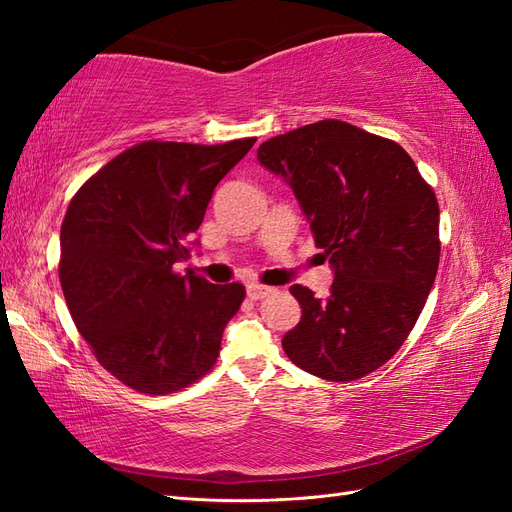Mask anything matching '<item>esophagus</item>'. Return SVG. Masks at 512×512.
Instances as JSON below:
<instances>
[{"label": "esophagus", "mask_w": 512, "mask_h": 512, "mask_svg": "<svg viewBox=\"0 0 512 512\" xmlns=\"http://www.w3.org/2000/svg\"><path fill=\"white\" fill-rule=\"evenodd\" d=\"M273 292H275V288L262 286V284H248L246 286V295L253 299V301H259V299H264L268 295H273Z\"/></svg>", "instance_id": "obj_1"}]
</instances>
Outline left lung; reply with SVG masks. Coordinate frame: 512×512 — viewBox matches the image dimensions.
<instances>
[{
	"label": "left lung",
	"mask_w": 512,
	"mask_h": 512,
	"mask_svg": "<svg viewBox=\"0 0 512 512\" xmlns=\"http://www.w3.org/2000/svg\"><path fill=\"white\" fill-rule=\"evenodd\" d=\"M257 160L290 184L334 270L328 299L290 286L301 321L284 352L334 383L372 374L407 341L436 281V193L394 140L334 118L266 140Z\"/></svg>",
	"instance_id": "8db88e82"
}]
</instances>
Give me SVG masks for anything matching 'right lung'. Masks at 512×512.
I'll return each instance as SVG.
<instances>
[{
    "label": "right lung",
    "instance_id": "right-lung-1",
    "mask_svg": "<svg viewBox=\"0 0 512 512\" xmlns=\"http://www.w3.org/2000/svg\"><path fill=\"white\" fill-rule=\"evenodd\" d=\"M257 138L222 145L147 140L76 191L61 224L59 279L76 330L107 372L140 394H173L220 356L242 284H209L191 257L211 195Z\"/></svg>",
    "mask_w": 512,
    "mask_h": 512
}]
</instances>
